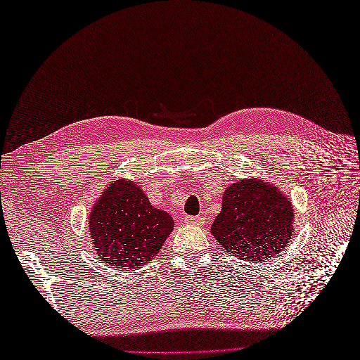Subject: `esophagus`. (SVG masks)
Segmentation results:
<instances>
[{"label":"esophagus","mask_w":360,"mask_h":360,"mask_svg":"<svg viewBox=\"0 0 360 360\" xmlns=\"http://www.w3.org/2000/svg\"><path fill=\"white\" fill-rule=\"evenodd\" d=\"M184 221L190 224V226H202L203 221H205V218L200 217V215L199 217H185Z\"/></svg>","instance_id":"esophagus-1"}]
</instances>
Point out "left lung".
<instances>
[{"label":"left lung","mask_w":360,"mask_h":360,"mask_svg":"<svg viewBox=\"0 0 360 360\" xmlns=\"http://www.w3.org/2000/svg\"><path fill=\"white\" fill-rule=\"evenodd\" d=\"M295 230L292 200L272 182L256 176L231 182L211 233L240 260L266 262L283 251Z\"/></svg>","instance_id":"obj_1"}]
</instances>
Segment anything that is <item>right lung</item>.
<instances>
[{"mask_svg": "<svg viewBox=\"0 0 360 360\" xmlns=\"http://www.w3.org/2000/svg\"><path fill=\"white\" fill-rule=\"evenodd\" d=\"M88 227L96 254L118 269H137L154 259L175 221L150 205L141 185L112 181L91 207Z\"/></svg>", "mask_w": 360, "mask_h": 360, "instance_id": "right-lung-1", "label": "right lung"}]
</instances>
